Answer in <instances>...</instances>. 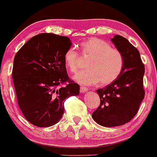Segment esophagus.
<instances>
[{
	"label": "esophagus",
	"instance_id": "34e87169",
	"mask_svg": "<svg viewBox=\"0 0 157 157\" xmlns=\"http://www.w3.org/2000/svg\"><path fill=\"white\" fill-rule=\"evenodd\" d=\"M80 92H81V93H84V92H87V91H88V88L87 87H85V86H81V87H80Z\"/></svg>",
	"mask_w": 157,
	"mask_h": 157
}]
</instances>
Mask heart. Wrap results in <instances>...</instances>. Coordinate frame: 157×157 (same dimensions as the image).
Here are the masks:
<instances>
[{"label":"heart","instance_id":"1","mask_svg":"<svg viewBox=\"0 0 157 157\" xmlns=\"http://www.w3.org/2000/svg\"><path fill=\"white\" fill-rule=\"evenodd\" d=\"M80 46L81 54L89 58L86 63V69L74 77L76 81L82 85H94L99 82L101 86H106L119 77L124 65V58L119 50L98 38H90ZM64 62L67 68L75 73L80 67L79 53L69 48L64 54Z\"/></svg>","mask_w":157,"mask_h":157}]
</instances>
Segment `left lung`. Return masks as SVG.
Segmentation results:
<instances>
[{
	"label": "left lung",
	"instance_id": "left-lung-1",
	"mask_svg": "<svg viewBox=\"0 0 157 157\" xmlns=\"http://www.w3.org/2000/svg\"><path fill=\"white\" fill-rule=\"evenodd\" d=\"M112 42L123 54L124 65L115 81L97 90L101 104L92 115L98 124L107 127L132 120L144 98V66L139 51L121 36L115 35Z\"/></svg>",
	"mask_w": 157,
	"mask_h": 157
}]
</instances>
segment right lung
<instances>
[{"label":"right lung","mask_w":157,"mask_h":157,"mask_svg":"<svg viewBox=\"0 0 157 157\" xmlns=\"http://www.w3.org/2000/svg\"><path fill=\"white\" fill-rule=\"evenodd\" d=\"M71 46L69 38L41 33L15 54L13 79L17 101L26 119L35 126L58 123L65 112V100L80 93V86L69 78L64 62Z\"/></svg>","instance_id":"right-lung-1"}]
</instances>
